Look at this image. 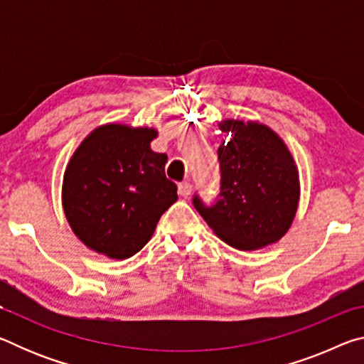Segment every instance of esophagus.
<instances>
[{
  "label": "esophagus",
  "mask_w": 364,
  "mask_h": 364,
  "mask_svg": "<svg viewBox=\"0 0 364 364\" xmlns=\"http://www.w3.org/2000/svg\"><path fill=\"white\" fill-rule=\"evenodd\" d=\"M191 191H193V184L188 183V181H183L178 184V194L183 196V197H188L191 194Z\"/></svg>",
  "instance_id": "obj_1"
}]
</instances>
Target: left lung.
<instances>
[{
	"instance_id": "obj_1",
	"label": "left lung",
	"mask_w": 364,
	"mask_h": 364,
	"mask_svg": "<svg viewBox=\"0 0 364 364\" xmlns=\"http://www.w3.org/2000/svg\"><path fill=\"white\" fill-rule=\"evenodd\" d=\"M231 138L218 147L220 189L210 204H193L226 244L254 250L284 236L299 205V173L291 152L268 127L226 120Z\"/></svg>"
}]
</instances>
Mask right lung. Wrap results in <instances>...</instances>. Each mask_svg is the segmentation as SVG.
Masks as SVG:
<instances>
[{
    "label": "right lung",
    "mask_w": 364,
    "mask_h": 364,
    "mask_svg": "<svg viewBox=\"0 0 364 364\" xmlns=\"http://www.w3.org/2000/svg\"><path fill=\"white\" fill-rule=\"evenodd\" d=\"M156 136L149 128L106 125L73 154L63 205L73 232L90 249L119 260L134 255L176 202V184L165 176L167 154L151 149Z\"/></svg>",
    "instance_id": "obj_1"
}]
</instances>
